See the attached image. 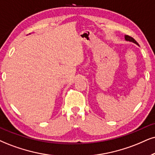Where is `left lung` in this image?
Instances as JSON below:
<instances>
[{
	"instance_id": "8db88e82",
	"label": "left lung",
	"mask_w": 155,
	"mask_h": 155,
	"mask_svg": "<svg viewBox=\"0 0 155 155\" xmlns=\"http://www.w3.org/2000/svg\"><path fill=\"white\" fill-rule=\"evenodd\" d=\"M124 37H125V40H126V41H131V42H133V43L136 44V45H139V44L137 42L136 40H135L134 39H133L132 37H129V36H128V35H125V36H124Z\"/></svg>"
}]
</instances>
